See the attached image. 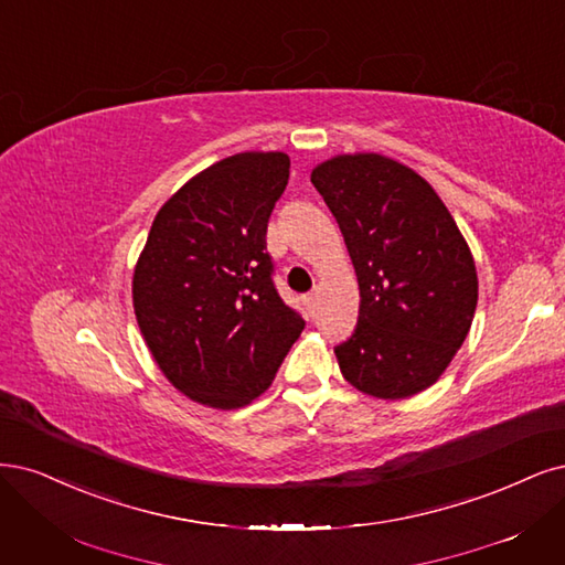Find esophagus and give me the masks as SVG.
Returning <instances> with one entry per match:
<instances>
[{"mask_svg":"<svg viewBox=\"0 0 565 565\" xmlns=\"http://www.w3.org/2000/svg\"><path fill=\"white\" fill-rule=\"evenodd\" d=\"M316 301H318V289H313V291H310V295L306 297V306H308L310 310H313V308H316Z\"/></svg>","mask_w":565,"mask_h":565,"instance_id":"esophagus-1","label":"esophagus"}]
</instances>
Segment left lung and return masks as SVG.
<instances>
[{
	"instance_id": "obj_1",
	"label": "left lung",
	"mask_w": 565,
	"mask_h": 565,
	"mask_svg": "<svg viewBox=\"0 0 565 565\" xmlns=\"http://www.w3.org/2000/svg\"><path fill=\"white\" fill-rule=\"evenodd\" d=\"M310 182L339 222L360 282L355 332L334 353L343 379L379 399L430 387L470 332L472 252L435 189L379 153L320 163Z\"/></svg>"
}]
</instances>
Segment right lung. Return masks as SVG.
<instances>
[{
	"label": "right lung",
	"mask_w": 565,
	"mask_h": 565,
	"mask_svg": "<svg viewBox=\"0 0 565 565\" xmlns=\"http://www.w3.org/2000/svg\"><path fill=\"white\" fill-rule=\"evenodd\" d=\"M287 180V153H236L191 178L151 224L132 276L135 316L166 379L193 402L249 404L303 332L266 252Z\"/></svg>",
	"instance_id": "obj_1"
}]
</instances>
